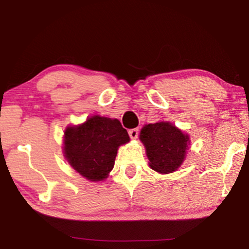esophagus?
Here are the masks:
<instances>
[{
	"mask_svg": "<svg viewBox=\"0 0 249 249\" xmlns=\"http://www.w3.org/2000/svg\"><path fill=\"white\" fill-rule=\"evenodd\" d=\"M128 134H129V137L132 138V140H136V138L138 137V128L130 129L129 132H128Z\"/></svg>",
	"mask_w": 249,
	"mask_h": 249,
	"instance_id": "obj_1",
	"label": "esophagus"
}]
</instances>
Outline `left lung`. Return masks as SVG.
<instances>
[{"mask_svg": "<svg viewBox=\"0 0 249 249\" xmlns=\"http://www.w3.org/2000/svg\"><path fill=\"white\" fill-rule=\"evenodd\" d=\"M140 140L144 144L149 167L159 174L177 171L187 156L190 137L170 122H157L142 128Z\"/></svg>", "mask_w": 249, "mask_h": 249, "instance_id": "8db88e82", "label": "left lung"}]
</instances>
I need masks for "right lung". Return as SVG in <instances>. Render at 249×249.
<instances>
[{
  "mask_svg": "<svg viewBox=\"0 0 249 249\" xmlns=\"http://www.w3.org/2000/svg\"><path fill=\"white\" fill-rule=\"evenodd\" d=\"M128 142L127 130L119 120L93 115L65 129L62 149L66 160L79 175L98 182L107 178L119 147Z\"/></svg>",
  "mask_w": 249,
  "mask_h": 249,
  "instance_id": "add662e5",
  "label": "right lung"
}]
</instances>
